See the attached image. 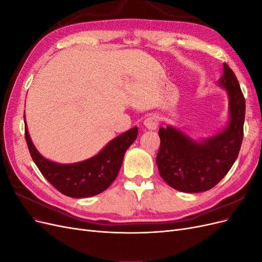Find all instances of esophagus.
<instances>
[{
	"label": "esophagus",
	"mask_w": 262,
	"mask_h": 262,
	"mask_svg": "<svg viewBox=\"0 0 262 262\" xmlns=\"http://www.w3.org/2000/svg\"><path fill=\"white\" fill-rule=\"evenodd\" d=\"M144 126L148 130H156L157 126H158V121H157V118L154 116H149L147 117L144 122H143Z\"/></svg>",
	"instance_id": "obj_1"
}]
</instances>
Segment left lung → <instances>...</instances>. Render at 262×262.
I'll return each instance as SVG.
<instances>
[{
    "mask_svg": "<svg viewBox=\"0 0 262 262\" xmlns=\"http://www.w3.org/2000/svg\"><path fill=\"white\" fill-rule=\"evenodd\" d=\"M216 85L228 97L229 119L224 129L200 141L172 125L158 131L161 146L157 167L162 178L178 191L196 193L210 190L224 178L238 156L246 104L239 83L226 63Z\"/></svg>",
    "mask_w": 262,
    "mask_h": 262,
    "instance_id": "8db88e82",
    "label": "left lung"
}]
</instances>
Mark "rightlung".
I'll use <instances>...</instances> for the list:
<instances>
[{
  "instance_id": "1",
  "label": "right lung",
  "mask_w": 262,
  "mask_h": 262,
  "mask_svg": "<svg viewBox=\"0 0 262 262\" xmlns=\"http://www.w3.org/2000/svg\"><path fill=\"white\" fill-rule=\"evenodd\" d=\"M25 138L31 158L43 177L61 193L81 199L101 193L113 184L120 170L125 150L138 138V126L113 139L93 157L72 164L55 163L43 157L31 141L27 124Z\"/></svg>"
}]
</instances>
